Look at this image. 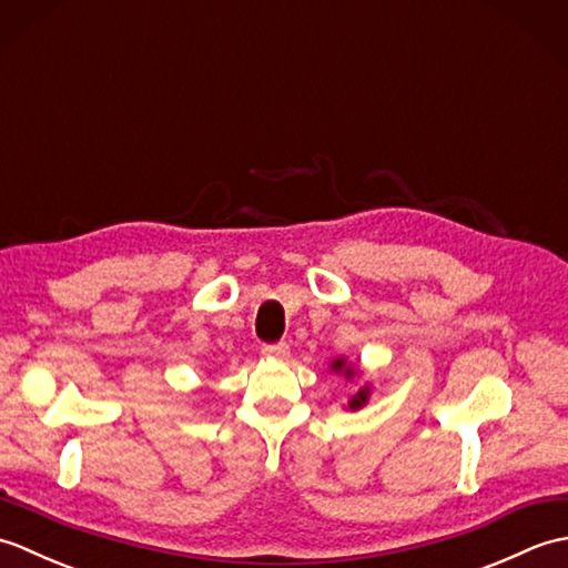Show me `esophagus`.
Listing matches in <instances>:
<instances>
[{"instance_id":"obj_1","label":"esophagus","mask_w":568,"mask_h":568,"mask_svg":"<svg viewBox=\"0 0 568 568\" xmlns=\"http://www.w3.org/2000/svg\"><path fill=\"white\" fill-rule=\"evenodd\" d=\"M263 356L283 361V358L291 356V346L283 344V342H281V344H265V346H263Z\"/></svg>"}]
</instances>
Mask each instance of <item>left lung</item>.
<instances>
[{"instance_id":"left-lung-1","label":"left lung","mask_w":568,"mask_h":568,"mask_svg":"<svg viewBox=\"0 0 568 568\" xmlns=\"http://www.w3.org/2000/svg\"><path fill=\"white\" fill-rule=\"evenodd\" d=\"M329 368L334 373H339V376H344L346 381H354L356 376H361V371L356 368V364H348V361L342 358V356L334 358L332 364H329ZM368 397H371V383H364L352 397H348V409H352V413H356V409H361V407L368 403Z\"/></svg>"}]
</instances>
